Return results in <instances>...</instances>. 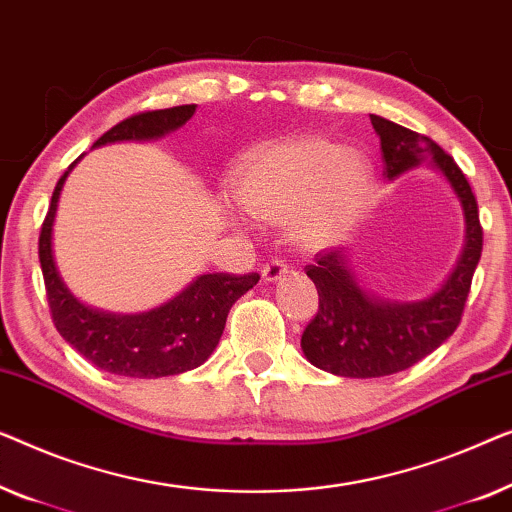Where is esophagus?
Instances as JSON below:
<instances>
[{"label": "esophagus", "mask_w": 512, "mask_h": 512, "mask_svg": "<svg viewBox=\"0 0 512 512\" xmlns=\"http://www.w3.org/2000/svg\"><path fill=\"white\" fill-rule=\"evenodd\" d=\"M287 273V264L280 262V259H271L262 266V280L266 283H273V280H280Z\"/></svg>", "instance_id": "34e87169"}]
</instances>
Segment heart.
<instances>
[{
    "mask_svg": "<svg viewBox=\"0 0 512 512\" xmlns=\"http://www.w3.org/2000/svg\"><path fill=\"white\" fill-rule=\"evenodd\" d=\"M373 171L357 150L325 136L266 141L243 153L232 171L241 208L264 222H290L304 248H327L355 227L369 197Z\"/></svg>",
    "mask_w": 512,
    "mask_h": 512,
    "instance_id": "heart-1",
    "label": "heart"
}]
</instances>
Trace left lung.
<instances>
[{
    "instance_id": "1",
    "label": "left lung",
    "mask_w": 512,
    "mask_h": 512,
    "mask_svg": "<svg viewBox=\"0 0 512 512\" xmlns=\"http://www.w3.org/2000/svg\"><path fill=\"white\" fill-rule=\"evenodd\" d=\"M380 136L385 176L394 181L431 155L455 190L464 211L466 241L448 280L422 301H385L357 283L348 250L334 248L315 255L306 276L318 287L320 306L301 334V350L318 369L343 378H380L406 371L455 334L482 253V227L471 185L445 150L429 139L371 115Z\"/></svg>"
}]
</instances>
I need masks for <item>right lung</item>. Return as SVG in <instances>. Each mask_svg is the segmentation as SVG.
I'll return each mask as SVG.
<instances>
[{
  "label": "right lung",
  "mask_w": 512,
  "mask_h": 512,
  "mask_svg": "<svg viewBox=\"0 0 512 512\" xmlns=\"http://www.w3.org/2000/svg\"><path fill=\"white\" fill-rule=\"evenodd\" d=\"M194 111L197 104L136 113L99 136L95 146L113 141L160 139L183 127ZM69 171H64L55 185L39 234L43 283L50 315L60 336L88 362L115 376L164 378L197 369L218 345L229 308L241 294L257 285L259 273H204L194 278L178 297L139 315H113L81 304L64 285L53 257L55 211Z\"/></svg>",
  "instance_id": "1"
}]
</instances>
